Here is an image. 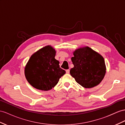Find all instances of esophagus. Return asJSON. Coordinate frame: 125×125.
Segmentation results:
<instances>
[{
    "label": "esophagus",
    "instance_id": "1",
    "mask_svg": "<svg viewBox=\"0 0 125 125\" xmlns=\"http://www.w3.org/2000/svg\"><path fill=\"white\" fill-rule=\"evenodd\" d=\"M66 73H68V74H69V73H70V70L68 69V70H66Z\"/></svg>",
    "mask_w": 125,
    "mask_h": 125
}]
</instances>
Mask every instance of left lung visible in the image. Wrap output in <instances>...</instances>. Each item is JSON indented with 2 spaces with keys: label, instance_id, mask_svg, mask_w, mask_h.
<instances>
[{
  "label": "left lung",
  "instance_id": "8db88e82",
  "mask_svg": "<svg viewBox=\"0 0 125 125\" xmlns=\"http://www.w3.org/2000/svg\"><path fill=\"white\" fill-rule=\"evenodd\" d=\"M71 58L74 67L70 74L83 88H92L98 85L104 78L106 66L104 57L88 46L78 48L73 52Z\"/></svg>",
  "mask_w": 125,
  "mask_h": 125
}]
</instances>
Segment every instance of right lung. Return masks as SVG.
I'll list each match as a JSON object with an SVG mask.
<instances>
[{
	"mask_svg": "<svg viewBox=\"0 0 125 125\" xmlns=\"http://www.w3.org/2000/svg\"><path fill=\"white\" fill-rule=\"evenodd\" d=\"M56 51L51 45L42 48L33 54L25 67L24 73L28 83L42 91H49L57 84L65 74L55 59Z\"/></svg>",
	"mask_w": 125,
	"mask_h": 125,
	"instance_id": "add662e5",
	"label": "right lung"
}]
</instances>
